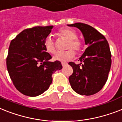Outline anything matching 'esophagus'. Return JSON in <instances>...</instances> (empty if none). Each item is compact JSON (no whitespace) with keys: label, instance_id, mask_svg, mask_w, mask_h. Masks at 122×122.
<instances>
[{"label":"esophagus","instance_id":"1","mask_svg":"<svg viewBox=\"0 0 122 122\" xmlns=\"http://www.w3.org/2000/svg\"><path fill=\"white\" fill-rule=\"evenodd\" d=\"M67 63H66V62H62V66H63V67H64V66H66V65H67Z\"/></svg>","mask_w":122,"mask_h":122}]
</instances>
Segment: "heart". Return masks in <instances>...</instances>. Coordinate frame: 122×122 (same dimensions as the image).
<instances>
[{
    "label": "heart",
    "instance_id": "b5f03b06",
    "mask_svg": "<svg viewBox=\"0 0 122 122\" xmlns=\"http://www.w3.org/2000/svg\"><path fill=\"white\" fill-rule=\"evenodd\" d=\"M58 35L60 36L64 37V38L68 40L67 44V50L65 51L57 52L53 56V60L60 61V62H67L69 61L76 55L75 50L79 53L82 49V43L77 39V34L74 30L70 28H62L58 31ZM45 50L48 53H54L55 52V42L51 36H48L46 38L44 42ZM73 48L74 49H72Z\"/></svg>",
    "mask_w": 122,
    "mask_h": 122
}]
</instances>
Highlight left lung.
<instances>
[{
	"instance_id": "1",
	"label": "left lung",
	"mask_w": 122,
	"mask_h": 122,
	"mask_svg": "<svg viewBox=\"0 0 122 122\" xmlns=\"http://www.w3.org/2000/svg\"><path fill=\"white\" fill-rule=\"evenodd\" d=\"M68 26L79 29L87 45L79 58L81 64L69 63L73 69L69 82L73 90L81 95L96 94L105 86L110 70L112 54L108 43L102 34L88 24L77 22Z\"/></svg>"
}]
</instances>
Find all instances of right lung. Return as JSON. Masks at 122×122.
I'll list each match as a JSON object with an SVG mask.
<instances>
[{
	"mask_svg": "<svg viewBox=\"0 0 122 122\" xmlns=\"http://www.w3.org/2000/svg\"><path fill=\"white\" fill-rule=\"evenodd\" d=\"M53 26L23 30L11 41L6 64L13 84L22 94L37 96L49 88L52 74L62 69L59 61L49 62L44 42Z\"/></svg>",
	"mask_w": 122,
	"mask_h": 122,
	"instance_id": "1",
	"label": "right lung"
}]
</instances>
